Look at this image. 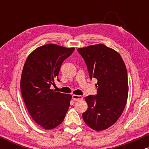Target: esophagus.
<instances>
[{"label": "esophagus", "instance_id": "1", "mask_svg": "<svg viewBox=\"0 0 149 149\" xmlns=\"http://www.w3.org/2000/svg\"><path fill=\"white\" fill-rule=\"evenodd\" d=\"M72 99L73 101L77 102V101H80L83 100V97L80 96V95H72Z\"/></svg>", "mask_w": 149, "mask_h": 149}]
</instances>
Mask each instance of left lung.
I'll return each instance as SVG.
<instances>
[{
  "mask_svg": "<svg viewBox=\"0 0 149 149\" xmlns=\"http://www.w3.org/2000/svg\"><path fill=\"white\" fill-rule=\"evenodd\" d=\"M87 65L90 79L97 80V95L85 98L87 111L85 123L101 131L112 126L125 107L128 97V79L125 64L118 52L103 44L78 48Z\"/></svg>",
  "mask_w": 149,
  "mask_h": 149,
  "instance_id": "1",
  "label": "left lung"
}]
</instances>
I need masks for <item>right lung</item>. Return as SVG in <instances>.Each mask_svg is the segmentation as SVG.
<instances>
[{"label":"right lung","instance_id":"1","mask_svg":"<svg viewBox=\"0 0 149 149\" xmlns=\"http://www.w3.org/2000/svg\"><path fill=\"white\" fill-rule=\"evenodd\" d=\"M74 49L55 44L40 46L28 56L24 66L20 82L24 102L33 120L45 130L60 125L69 109L72 96L55 92L50 86L58 78L62 62Z\"/></svg>","mask_w":149,"mask_h":149}]
</instances>
